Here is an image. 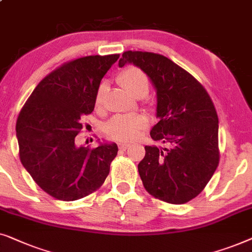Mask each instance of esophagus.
Returning <instances> with one entry per match:
<instances>
[{"instance_id": "1", "label": "esophagus", "mask_w": 252, "mask_h": 252, "mask_svg": "<svg viewBox=\"0 0 252 252\" xmlns=\"http://www.w3.org/2000/svg\"><path fill=\"white\" fill-rule=\"evenodd\" d=\"M119 147H120V150L126 151V148L129 147V144H126V143H120V144H119Z\"/></svg>"}]
</instances>
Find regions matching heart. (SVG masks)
I'll use <instances>...</instances> for the list:
<instances>
[{
	"mask_svg": "<svg viewBox=\"0 0 252 252\" xmlns=\"http://www.w3.org/2000/svg\"><path fill=\"white\" fill-rule=\"evenodd\" d=\"M118 81L131 95L143 98L150 91V79L147 74L136 66H127L118 75ZM107 90L105 83H101L95 92V107H100L104 95ZM147 121L144 116L138 114H120L109 120L106 125V132L116 140L129 141L138 136V132L146 129Z\"/></svg>",
	"mask_w": 252,
	"mask_h": 252,
	"instance_id": "obj_1",
	"label": "heart"
}]
</instances>
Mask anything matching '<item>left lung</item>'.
<instances>
[{"instance_id":"obj_1","label":"left lung","mask_w":252,"mask_h":252,"mask_svg":"<svg viewBox=\"0 0 252 252\" xmlns=\"http://www.w3.org/2000/svg\"><path fill=\"white\" fill-rule=\"evenodd\" d=\"M133 63L150 77L157 90L153 140L169 148L145 146L138 171L145 189L171 204L196 197L211 179L219 163L218 115L207 90L189 72L166 57L126 51L119 66Z\"/></svg>"}]
</instances>
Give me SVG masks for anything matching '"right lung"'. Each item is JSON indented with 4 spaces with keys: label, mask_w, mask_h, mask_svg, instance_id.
<instances>
[{
    "label": "right lung",
    "mask_w": 252,
    "mask_h": 252,
    "mask_svg": "<svg viewBox=\"0 0 252 252\" xmlns=\"http://www.w3.org/2000/svg\"><path fill=\"white\" fill-rule=\"evenodd\" d=\"M120 55L88 56L63 63L44 77L17 120L19 158L49 195L75 201L104 184L118 145H76L81 119L94 108L100 81Z\"/></svg>",
    "instance_id": "right-lung-1"
}]
</instances>
